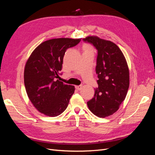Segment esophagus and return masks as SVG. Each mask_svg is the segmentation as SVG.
I'll list each match as a JSON object with an SVG mask.
<instances>
[{
  "label": "esophagus",
  "mask_w": 155,
  "mask_h": 155,
  "mask_svg": "<svg viewBox=\"0 0 155 155\" xmlns=\"http://www.w3.org/2000/svg\"><path fill=\"white\" fill-rule=\"evenodd\" d=\"M82 87H83V85H77V86H76V88L77 89V90H78V91H80L81 89L82 88Z\"/></svg>",
  "instance_id": "34e87169"
}]
</instances>
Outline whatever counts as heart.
Wrapping results in <instances>:
<instances>
[{
	"instance_id": "b5f03b06",
	"label": "heart",
	"mask_w": 155,
	"mask_h": 155,
	"mask_svg": "<svg viewBox=\"0 0 155 155\" xmlns=\"http://www.w3.org/2000/svg\"><path fill=\"white\" fill-rule=\"evenodd\" d=\"M83 49V53L88 52V53H92L94 54V49L92 47V46L88 44L84 45Z\"/></svg>"
}]
</instances>
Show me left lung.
<instances>
[{"label":"left lung","mask_w":155,"mask_h":155,"mask_svg":"<svg viewBox=\"0 0 155 155\" xmlns=\"http://www.w3.org/2000/svg\"><path fill=\"white\" fill-rule=\"evenodd\" d=\"M97 50L96 72L98 87L87 102L94 114L105 118L118 110L129 87V70L122 51L116 44L97 36L83 39Z\"/></svg>","instance_id":"8db88e82"}]
</instances>
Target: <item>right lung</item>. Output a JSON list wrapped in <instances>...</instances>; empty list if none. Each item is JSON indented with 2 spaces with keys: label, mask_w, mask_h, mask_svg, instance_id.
Masks as SVG:
<instances>
[{
  "label": "right lung",
  "mask_w": 155,
  "mask_h": 155,
  "mask_svg": "<svg viewBox=\"0 0 155 155\" xmlns=\"http://www.w3.org/2000/svg\"><path fill=\"white\" fill-rule=\"evenodd\" d=\"M80 39L58 38L46 41L33 51L26 61L24 81L32 104L41 113L55 117L64 111L75 87L56 80L62 69L66 50Z\"/></svg>",
  "instance_id": "right-lung-1"
}]
</instances>
